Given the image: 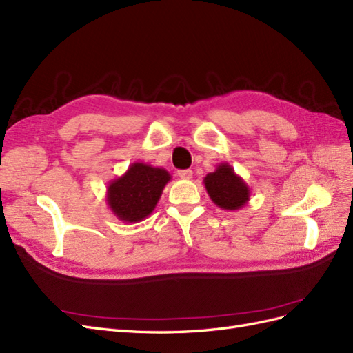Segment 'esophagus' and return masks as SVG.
I'll use <instances>...</instances> for the list:
<instances>
[{"label":"esophagus","mask_w":353,"mask_h":353,"mask_svg":"<svg viewBox=\"0 0 353 353\" xmlns=\"http://www.w3.org/2000/svg\"><path fill=\"white\" fill-rule=\"evenodd\" d=\"M178 176H179L181 179H192V178H193V170H190V169L178 170Z\"/></svg>","instance_id":"1"}]
</instances>
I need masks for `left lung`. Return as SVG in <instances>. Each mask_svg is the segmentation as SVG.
I'll use <instances>...</instances> for the list:
<instances>
[{
    "label": "left lung",
    "instance_id": "obj_1",
    "mask_svg": "<svg viewBox=\"0 0 353 353\" xmlns=\"http://www.w3.org/2000/svg\"><path fill=\"white\" fill-rule=\"evenodd\" d=\"M203 184L212 202L224 211H239L250 202V187L225 161L203 178Z\"/></svg>",
    "mask_w": 353,
    "mask_h": 353
}]
</instances>
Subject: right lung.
Segmentation results:
<instances>
[{
  "label": "right lung",
  "mask_w": 353,
  "mask_h": 353,
  "mask_svg": "<svg viewBox=\"0 0 353 353\" xmlns=\"http://www.w3.org/2000/svg\"><path fill=\"white\" fill-rule=\"evenodd\" d=\"M170 178L163 168L135 161L121 176L110 181L107 205L120 221L139 223L154 211Z\"/></svg>",
  "instance_id": "right-lung-1"
}]
</instances>
